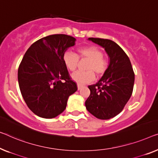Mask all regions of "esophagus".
Listing matches in <instances>:
<instances>
[{
    "mask_svg": "<svg viewBox=\"0 0 158 158\" xmlns=\"http://www.w3.org/2000/svg\"><path fill=\"white\" fill-rule=\"evenodd\" d=\"M82 87H83V86H82L81 84H77V88H78V90H79V89H81Z\"/></svg>",
    "mask_w": 158,
    "mask_h": 158,
    "instance_id": "1",
    "label": "esophagus"
}]
</instances>
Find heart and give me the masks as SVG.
I'll list each match as a JSON object with an SVG mask.
<instances>
[{"instance_id":"1","label":"heart","mask_w":158,"mask_h":158,"mask_svg":"<svg viewBox=\"0 0 158 158\" xmlns=\"http://www.w3.org/2000/svg\"><path fill=\"white\" fill-rule=\"evenodd\" d=\"M78 55L67 51L62 56V61L66 68L71 72L76 70L79 59L88 60L84 72H76L72 74V78L79 84H84L92 81L96 76L101 77L106 72L109 68V62L103 56V51L94 45L85 46L77 49Z\"/></svg>"}]
</instances>
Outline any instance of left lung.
Here are the masks:
<instances>
[{"instance_id": "8db88e82", "label": "left lung", "mask_w": 158, "mask_h": 158, "mask_svg": "<svg viewBox=\"0 0 158 158\" xmlns=\"http://www.w3.org/2000/svg\"><path fill=\"white\" fill-rule=\"evenodd\" d=\"M89 40L105 49L110 63L98 82L88 86L90 95L85 106L88 111L97 118L110 119L123 110L131 98L135 74L128 55L116 42L94 37Z\"/></svg>"}]
</instances>
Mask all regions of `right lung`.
I'll return each instance as SVG.
<instances>
[{
  "mask_svg": "<svg viewBox=\"0 0 158 158\" xmlns=\"http://www.w3.org/2000/svg\"><path fill=\"white\" fill-rule=\"evenodd\" d=\"M76 39L64 34L51 35L35 42L18 68L20 92L28 108L40 117L52 118L64 111L68 98L77 90L62 61Z\"/></svg>",
  "mask_w": 158,
  "mask_h": 158,
  "instance_id": "obj_1",
  "label": "right lung"
}]
</instances>
